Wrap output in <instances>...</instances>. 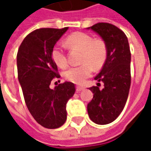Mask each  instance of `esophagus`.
Wrapping results in <instances>:
<instances>
[{
	"label": "esophagus",
	"instance_id": "obj_1",
	"mask_svg": "<svg viewBox=\"0 0 151 151\" xmlns=\"http://www.w3.org/2000/svg\"><path fill=\"white\" fill-rule=\"evenodd\" d=\"M83 90H84V87H82V86H77L76 87L77 91H83Z\"/></svg>",
	"mask_w": 151,
	"mask_h": 151
}]
</instances>
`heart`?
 Listing matches in <instances>:
<instances>
[{"mask_svg":"<svg viewBox=\"0 0 151 151\" xmlns=\"http://www.w3.org/2000/svg\"><path fill=\"white\" fill-rule=\"evenodd\" d=\"M66 44L71 47H78L82 51L81 61L82 65L72 66L64 72V78L76 84H82L88 78L95 68H100L107 57V47L100 40H95L88 34L83 32H75L66 39ZM52 57L56 65L65 68L68 65L64 47L60 43L56 44L52 50Z\"/></svg>","mask_w":151,"mask_h":151,"instance_id":"heart-1","label":"heart"}]
</instances>
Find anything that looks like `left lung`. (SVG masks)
Wrapping results in <instances>:
<instances>
[{
  "instance_id": "obj_1",
  "label": "left lung",
  "mask_w": 151,
  "mask_h": 151,
  "mask_svg": "<svg viewBox=\"0 0 151 151\" xmlns=\"http://www.w3.org/2000/svg\"><path fill=\"white\" fill-rule=\"evenodd\" d=\"M87 29L98 34L107 47L104 64L95 78L104 82V87L103 90L99 86L90 88L94 96L87 105V111L93 122L107 124L119 116L129 96L131 84L129 45L125 34L112 24L99 22Z\"/></svg>"
}]
</instances>
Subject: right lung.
I'll return each mask as SVG.
<instances>
[{
  "label": "right lung",
  "mask_w": 151,
  "mask_h": 151,
  "mask_svg": "<svg viewBox=\"0 0 151 151\" xmlns=\"http://www.w3.org/2000/svg\"><path fill=\"white\" fill-rule=\"evenodd\" d=\"M67 30L40 28L32 31L23 40L17 54L18 81L27 107L35 120L47 129H57L65 124L66 104L75 92L73 82L49 87L53 79L60 77L52 50Z\"/></svg>",
  "instance_id": "obj_1"
}]
</instances>
